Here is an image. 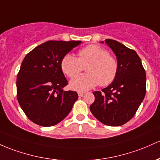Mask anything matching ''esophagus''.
I'll use <instances>...</instances> for the list:
<instances>
[{"label":"esophagus","mask_w":160,"mask_h":160,"mask_svg":"<svg viewBox=\"0 0 160 160\" xmlns=\"http://www.w3.org/2000/svg\"><path fill=\"white\" fill-rule=\"evenodd\" d=\"M84 94H85V92H78V96H80V97H83L84 96Z\"/></svg>","instance_id":"obj_1"}]
</instances>
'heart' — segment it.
<instances>
[{
    "label": "heart",
    "mask_w": 160,
    "mask_h": 160,
    "mask_svg": "<svg viewBox=\"0 0 160 160\" xmlns=\"http://www.w3.org/2000/svg\"><path fill=\"white\" fill-rule=\"evenodd\" d=\"M86 67L87 73L76 77ZM61 70L70 78L71 88L77 91H87L99 85L106 87L114 81L118 72V61L102 47L90 45L80 49L77 58L66 54L61 63Z\"/></svg>",
    "instance_id": "b5f03b06"
}]
</instances>
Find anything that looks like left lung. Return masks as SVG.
<instances>
[{
	"label": "left lung",
	"instance_id": "8db88e82",
	"mask_svg": "<svg viewBox=\"0 0 160 160\" xmlns=\"http://www.w3.org/2000/svg\"><path fill=\"white\" fill-rule=\"evenodd\" d=\"M105 42L116 54L118 72L108 87L93 92L95 101L89 108L100 122L115 127L129 122L144 99L146 72L134 50L115 40Z\"/></svg>",
	"mask_w": 160,
	"mask_h": 160
}]
</instances>
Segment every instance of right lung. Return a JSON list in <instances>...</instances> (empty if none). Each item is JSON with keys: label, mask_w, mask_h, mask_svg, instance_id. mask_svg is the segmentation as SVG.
Segmentation results:
<instances>
[{"label": "right lung", "mask_w": 160, "mask_h": 160, "mask_svg": "<svg viewBox=\"0 0 160 160\" xmlns=\"http://www.w3.org/2000/svg\"><path fill=\"white\" fill-rule=\"evenodd\" d=\"M81 41L45 42L24 58L17 77V97L28 118L43 127L58 124L71 111L78 95L63 91L68 84L61 63Z\"/></svg>", "instance_id": "obj_1"}]
</instances>
